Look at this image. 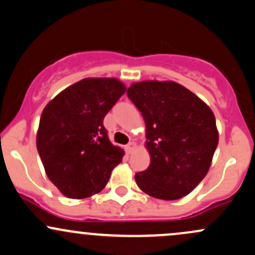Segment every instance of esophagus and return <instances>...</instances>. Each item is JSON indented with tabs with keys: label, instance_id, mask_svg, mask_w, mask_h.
Listing matches in <instances>:
<instances>
[{
	"label": "esophagus",
	"instance_id": "34e87169",
	"mask_svg": "<svg viewBox=\"0 0 255 255\" xmlns=\"http://www.w3.org/2000/svg\"><path fill=\"white\" fill-rule=\"evenodd\" d=\"M134 149H135V144L134 142H129L128 145H126V152L127 153H132Z\"/></svg>",
	"mask_w": 255,
	"mask_h": 255
}]
</instances>
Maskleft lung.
Instances as JSON below:
<instances>
[{
	"label": "left lung",
	"instance_id": "1",
	"mask_svg": "<svg viewBox=\"0 0 255 255\" xmlns=\"http://www.w3.org/2000/svg\"><path fill=\"white\" fill-rule=\"evenodd\" d=\"M146 126L150 166L135 174L140 190L178 200L202 181L218 146L214 114L197 96L172 81H142L127 89Z\"/></svg>",
	"mask_w": 255,
	"mask_h": 255
}]
</instances>
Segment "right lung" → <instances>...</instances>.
<instances>
[{
	"label": "right lung",
	"instance_id": "add662e5",
	"mask_svg": "<svg viewBox=\"0 0 255 255\" xmlns=\"http://www.w3.org/2000/svg\"><path fill=\"white\" fill-rule=\"evenodd\" d=\"M126 92L117 78H85L47 104L38 126V155L47 177L69 198L104 189L123 150L111 144L103 121Z\"/></svg>",
	"mask_w": 255,
	"mask_h": 255
}]
</instances>
